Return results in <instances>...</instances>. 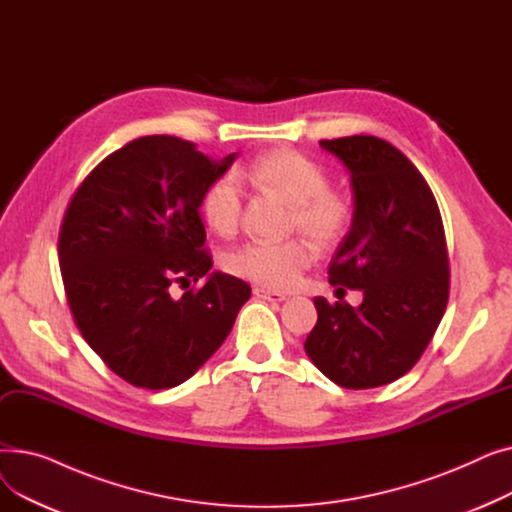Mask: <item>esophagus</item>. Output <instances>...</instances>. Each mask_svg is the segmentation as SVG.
I'll use <instances>...</instances> for the list:
<instances>
[{
    "instance_id": "esophagus-1",
    "label": "esophagus",
    "mask_w": 512,
    "mask_h": 512,
    "mask_svg": "<svg viewBox=\"0 0 512 512\" xmlns=\"http://www.w3.org/2000/svg\"><path fill=\"white\" fill-rule=\"evenodd\" d=\"M253 294L257 299H263V301H272V303H280L286 299L284 292H276V290H270V288H263V286H255L253 288Z\"/></svg>"
}]
</instances>
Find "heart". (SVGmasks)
<instances>
[{"label":"heart","instance_id":"heart-1","mask_svg":"<svg viewBox=\"0 0 512 512\" xmlns=\"http://www.w3.org/2000/svg\"><path fill=\"white\" fill-rule=\"evenodd\" d=\"M238 176L257 191L284 201L290 209L288 230L305 234L319 249L338 247L353 226L351 197L330 186L328 170L319 161L299 151L276 149L263 153ZM242 211L245 195L236 176L222 174L209 182L201 197V213L215 234L232 236L242 222ZM308 241L301 236L278 242L251 240L228 251L224 267L230 274L263 288L286 290L297 284L315 261V249Z\"/></svg>","mask_w":512,"mask_h":512}]
</instances>
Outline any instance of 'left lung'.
<instances>
[{
	"instance_id": "left-lung-1",
	"label": "left lung",
	"mask_w": 512,
	"mask_h": 512,
	"mask_svg": "<svg viewBox=\"0 0 512 512\" xmlns=\"http://www.w3.org/2000/svg\"><path fill=\"white\" fill-rule=\"evenodd\" d=\"M319 145L351 172L355 213L328 270L340 303L313 299L305 351L342 388L384 386L413 369L446 311L442 215L421 172L388 141L355 134ZM346 287L364 290L359 310L341 301Z\"/></svg>"
}]
</instances>
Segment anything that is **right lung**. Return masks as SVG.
Returning a JSON list of instances; mask_svg holds the SVG:
<instances>
[{
	"instance_id": "1",
	"label": "right lung",
	"mask_w": 512,
	"mask_h": 512,
	"mask_svg": "<svg viewBox=\"0 0 512 512\" xmlns=\"http://www.w3.org/2000/svg\"><path fill=\"white\" fill-rule=\"evenodd\" d=\"M213 161L168 134L107 155L72 195L58 257L74 324L101 361L137 388L186 382L222 346L251 286L211 270L199 215L209 182L234 161Z\"/></svg>"
}]
</instances>
